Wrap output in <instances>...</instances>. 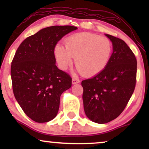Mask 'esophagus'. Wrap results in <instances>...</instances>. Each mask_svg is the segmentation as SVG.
I'll return each mask as SVG.
<instances>
[{
  "label": "esophagus",
  "mask_w": 149,
  "mask_h": 149,
  "mask_svg": "<svg viewBox=\"0 0 149 149\" xmlns=\"http://www.w3.org/2000/svg\"><path fill=\"white\" fill-rule=\"evenodd\" d=\"M72 82V84H77V83H80V80L77 78H73Z\"/></svg>",
  "instance_id": "obj_1"
}]
</instances>
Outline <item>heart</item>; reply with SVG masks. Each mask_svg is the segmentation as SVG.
<instances>
[{
  "instance_id": "1",
  "label": "heart",
  "mask_w": 149,
  "mask_h": 149,
  "mask_svg": "<svg viewBox=\"0 0 149 149\" xmlns=\"http://www.w3.org/2000/svg\"><path fill=\"white\" fill-rule=\"evenodd\" d=\"M64 45L65 48L57 45L54 49L59 66L66 70L74 58L77 70L85 77L100 73L109 64L113 52V45L109 38L89 32L68 36Z\"/></svg>"
}]
</instances>
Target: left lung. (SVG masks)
Instances as JSON below:
<instances>
[{"label": "left lung", "mask_w": 149, "mask_h": 149, "mask_svg": "<svg viewBox=\"0 0 149 149\" xmlns=\"http://www.w3.org/2000/svg\"><path fill=\"white\" fill-rule=\"evenodd\" d=\"M106 36L113 47L109 64L98 74L81 82L85 113L97 123H107L121 115L136 83L137 60L133 52L123 40Z\"/></svg>", "instance_id": "obj_1"}]
</instances>
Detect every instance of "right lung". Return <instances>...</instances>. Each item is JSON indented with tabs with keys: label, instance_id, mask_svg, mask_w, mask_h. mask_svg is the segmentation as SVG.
<instances>
[{
	"label": "right lung",
	"instance_id": "right-lung-1",
	"mask_svg": "<svg viewBox=\"0 0 149 149\" xmlns=\"http://www.w3.org/2000/svg\"><path fill=\"white\" fill-rule=\"evenodd\" d=\"M72 26H53L28 36L20 44L11 66L15 97L28 117L37 123L54 119L62 93L72 86V78L58 68L54 49Z\"/></svg>",
	"mask_w": 149,
	"mask_h": 149
}]
</instances>
